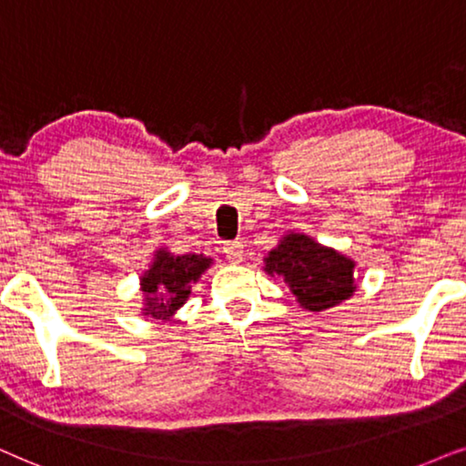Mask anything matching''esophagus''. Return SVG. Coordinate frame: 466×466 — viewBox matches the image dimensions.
<instances>
[{
  "label": "esophagus",
  "instance_id": "esophagus-1",
  "mask_svg": "<svg viewBox=\"0 0 466 466\" xmlns=\"http://www.w3.org/2000/svg\"><path fill=\"white\" fill-rule=\"evenodd\" d=\"M223 253H226V258L229 259L232 264H238L240 259H243V243L240 240H228V243H223Z\"/></svg>",
  "mask_w": 466,
  "mask_h": 466
}]
</instances>
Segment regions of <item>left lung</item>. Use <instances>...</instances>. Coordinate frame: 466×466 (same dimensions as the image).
Segmentation results:
<instances>
[{
    "label": "left lung",
    "instance_id": "1",
    "mask_svg": "<svg viewBox=\"0 0 466 466\" xmlns=\"http://www.w3.org/2000/svg\"><path fill=\"white\" fill-rule=\"evenodd\" d=\"M266 270L281 275L309 311L337 307L353 294V262L305 234H288L266 258Z\"/></svg>",
    "mask_w": 466,
    "mask_h": 466
}]
</instances>
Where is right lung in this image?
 <instances>
[{"instance_id":"1","label":"right lung","mask_w":466,"mask_h":466,"mask_svg":"<svg viewBox=\"0 0 466 466\" xmlns=\"http://www.w3.org/2000/svg\"><path fill=\"white\" fill-rule=\"evenodd\" d=\"M210 258L170 256L159 251L151 268L142 277V291H147L145 315L166 319L187 300L189 285L196 283L208 268Z\"/></svg>"}]
</instances>
